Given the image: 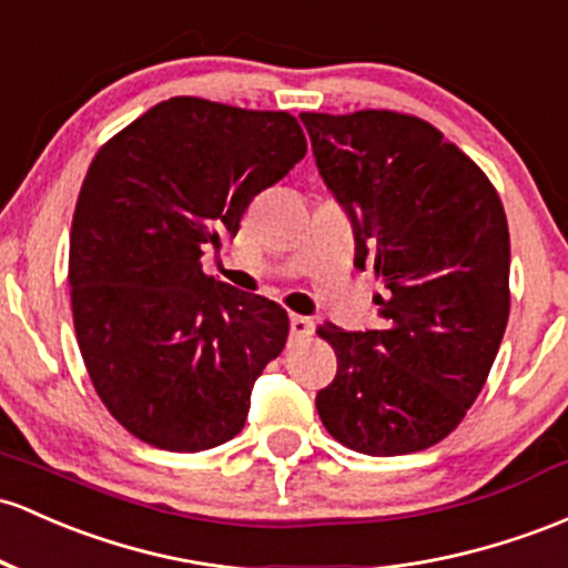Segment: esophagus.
<instances>
[{"label":"esophagus","mask_w":568,"mask_h":568,"mask_svg":"<svg viewBox=\"0 0 568 568\" xmlns=\"http://www.w3.org/2000/svg\"><path fill=\"white\" fill-rule=\"evenodd\" d=\"M313 332H315V323L310 321V317L291 315V336H296V339H307V336H313Z\"/></svg>","instance_id":"obj_1"}]
</instances>
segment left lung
I'll list each match as a JSON object with an SVG mask.
<instances>
[{"label": "left lung", "instance_id": "1", "mask_svg": "<svg viewBox=\"0 0 568 568\" xmlns=\"http://www.w3.org/2000/svg\"><path fill=\"white\" fill-rule=\"evenodd\" d=\"M323 180L351 215L355 266L375 270L379 328L317 336L336 377L326 432L366 456L445 439L488 379L509 317V229L494 183L423 118L302 112Z\"/></svg>", "mask_w": 568, "mask_h": 568}]
</instances>
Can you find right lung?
Returning a JSON list of instances; mask_svg holds the SVG:
<instances>
[{"label":"right lung","instance_id":"obj_1","mask_svg":"<svg viewBox=\"0 0 568 568\" xmlns=\"http://www.w3.org/2000/svg\"><path fill=\"white\" fill-rule=\"evenodd\" d=\"M304 153L291 112L174 97L93 155L70 234L74 336L97 396L145 445L199 453L245 426L288 313L199 258Z\"/></svg>","mask_w":568,"mask_h":568}]
</instances>
